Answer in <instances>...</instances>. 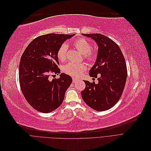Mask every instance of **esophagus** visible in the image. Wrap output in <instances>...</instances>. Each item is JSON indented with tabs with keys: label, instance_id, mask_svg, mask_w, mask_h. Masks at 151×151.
Returning a JSON list of instances; mask_svg holds the SVG:
<instances>
[{
	"label": "esophagus",
	"instance_id": "esophagus-1",
	"mask_svg": "<svg viewBox=\"0 0 151 151\" xmlns=\"http://www.w3.org/2000/svg\"><path fill=\"white\" fill-rule=\"evenodd\" d=\"M76 81H77V79L76 78V77H72V82H73V83H75Z\"/></svg>",
	"mask_w": 151,
	"mask_h": 151
}]
</instances>
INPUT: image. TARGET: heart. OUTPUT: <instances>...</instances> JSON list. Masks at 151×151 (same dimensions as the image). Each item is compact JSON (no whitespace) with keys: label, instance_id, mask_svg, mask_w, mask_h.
<instances>
[{"label":"heart","instance_id":"b5f03b06","mask_svg":"<svg viewBox=\"0 0 151 151\" xmlns=\"http://www.w3.org/2000/svg\"><path fill=\"white\" fill-rule=\"evenodd\" d=\"M74 46L79 51L84 55V58L88 61H91L95 58V53L91 50V46L88 40L84 38H79L73 42ZM68 47L67 44L63 43L58 48L57 56L60 61H64L67 58ZM86 68V66L83 63H68L63 67V71L65 74L73 77H77L81 74Z\"/></svg>","mask_w":151,"mask_h":151}]
</instances>
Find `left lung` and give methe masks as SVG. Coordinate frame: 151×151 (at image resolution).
<instances>
[{
    "label": "left lung",
    "mask_w": 151,
    "mask_h": 151,
    "mask_svg": "<svg viewBox=\"0 0 151 151\" xmlns=\"http://www.w3.org/2000/svg\"><path fill=\"white\" fill-rule=\"evenodd\" d=\"M91 38L98 46L96 60L89 76L98 78V83L84 81L81 96L88 106L96 111H105L116 104L124 89L127 69L125 58L118 45L101 34H82Z\"/></svg>",
    "instance_id": "left-lung-1"
}]
</instances>
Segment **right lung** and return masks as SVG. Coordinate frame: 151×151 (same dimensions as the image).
Instances as JSON below:
<instances>
[{"mask_svg":"<svg viewBox=\"0 0 151 151\" xmlns=\"http://www.w3.org/2000/svg\"><path fill=\"white\" fill-rule=\"evenodd\" d=\"M74 35L50 33L40 36L32 41L22 55L19 67L21 89L26 101L38 111H53L64 99L72 77L64 73L52 81L49 77L60 73L57 50Z\"/></svg>","mask_w":151,"mask_h":151,"instance_id":"add662e5","label":"right lung"}]
</instances>
